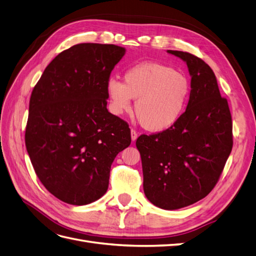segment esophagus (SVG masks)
Instances as JSON below:
<instances>
[{
  "instance_id": "34e87169",
  "label": "esophagus",
  "mask_w": 256,
  "mask_h": 256,
  "mask_svg": "<svg viewBox=\"0 0 256 256\" xmlns=\"http://www.w3.org/2000/svg\"><path fill=\"white\" fill-rule=\"evenodd\" d=\"M136 138H138V132H136V130L131 129V140L136 141Z\"/></svg>"
}]
</instances>
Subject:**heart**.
Returning <instances> with one entry per match:
<instances>
[{"label": "heart", "mask_w": 256, "mask_h": 256, "mask_svg": "<svg viewBox=\"0 0 256 256\" xmlns=\"http://www.w3.org/2000/svg\"><path fill=\"white\" fill-rule=\"evenodd\" d=\"M111 110L120 115L131 108L141 125L152 132L175 126L182 118L191 97L189 79L174 68L154 62H143L124 72V83L115 78L106 82Z\"/></svg>", "instance_id": "1"}]
</instances>
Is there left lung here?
<instances>
[{"mask_svg":"<svg viewBox=\"0 0 256 256\" xmlns=\"http://www.w3.org/2000/svg\"><path fill=\"white\" fill-rule=\"evenodd\" d=\"M187 63L191 97L182 118L166 131L138 138L143 188L154 205L168 210L209 194L233 148V124L212 69L188 52L168 50Z\"/></svg>","mask_w":256,"mask_h":256,"instance_id":"obj_1","label":"left lung"}]
</instances>
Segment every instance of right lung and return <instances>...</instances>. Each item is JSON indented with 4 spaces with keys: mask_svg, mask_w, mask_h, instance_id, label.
<instances>
[{
    "mask_svg": "<svg viewBox=\"0 0 256 256\" xmlns=\"http://www.w3.org/2000/svg\"><path fill=\"white\" fill-rule=\"evenodd\" d=\"M125 49L79 44L46 67L30 99L26 146L51 194L86 205L109 187L116 154L131 143L127 122L106 109V82Z\"/></svg>",
    "mask_w": 256,
    "mask_h": 256,
    "instance_id": "right-lung-1",
    "label": "right lung"
}]
</instances>
